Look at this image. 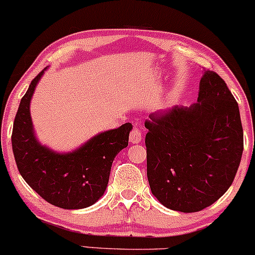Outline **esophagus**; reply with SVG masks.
Returning a JSON list of instances; mask_svg holds the SVG:
<instances>
[{
    "label": "esophagus",
    "mask_w": 255,
    "mask_h": 255,
    "mask_svg": "<svg viewBox=\"0 0 255 255\" xmlns=\"http://www.w3.org/2000/svg\"><path fill=\"white\" fill-rule=\"evenodd\" d=\"M141 131H139V128L137 127H133L132 130H131L130 132V136H128V139H130L131 143H139L141 142Z\"/></svg>",
    "instance_id": "esophagus-1"
}]
</instances>
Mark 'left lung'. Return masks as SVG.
<instances>
[{"mask_svg":"<svg viewBox=\"0 0 255 255\" xmlns=\"http://www.w3.org/2000/svg\"><path fill=\"white\" fill-rule=\"evenodd\" d=\"M204 71L196 104L151 113L144 122L151 193L184 213L202 211L224 195L243 151L235 97L218 73Z\"/></svg>","mask_w":255,"mask_h":255,"instance_id":"1","label":"left lung"}]
</instances>
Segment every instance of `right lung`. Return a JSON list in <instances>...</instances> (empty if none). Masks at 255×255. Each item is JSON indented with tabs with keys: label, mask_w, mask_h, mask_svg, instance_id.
Segmentation results:
<instances>
[{
	"label": "right lung",
	"mask_w": 255,
	"mask_h": 255,
	"mask_svg": "<svg viewBox=\"0 0 255 255\" xmlns=\"http://www.w3.org/2000/svg\"><path fill=\"white\" fill-rule=\"evenodd\" d=\"M31 82L14 119L12 148L25 182L42 199L65 210H79L104 195L117 154L128 147L130 123L106 131L70 154L54 153L37 142L30 116V101L39 78Z\"/></svg>",
	"instance_id": "add662e5"
}]
</instances>
